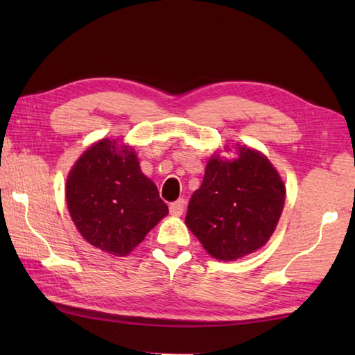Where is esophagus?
<instances>
[{
  "instance_id": "34e87169",
  "label": "esophagus",
  "mask_w": 355,
  "mask_h": 355,
  "mask_svg": "<svg viewBox=\"0 0 355 355\" xmlns=\"http://www.w3.org/2000/svg\"><path fill=\"white\" fill-rule=\"evenodd\" d=\"M169 212H171L172 215H175V216L183 215V212H184V200L180 198V200H177V201L171 202Z\"/></svg>"
}]
</instances>
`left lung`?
Segmentation results:
<instances>
[{"mask_svg": "<svg viewBox=\"0 0 355 355\" xmlns=\"http://www.w3.org/2000/svg\"><path fill=\"white\" fill-rule=\"evenodd\" d=\"M285 202L284 183L258 150L243 146L235 160L214 157L187 206L186 224L209 254L235 261L266 245Z\"/></svg>", "mask_w": 355, "mask_h": 355, "instance_id": "1", "label": "left lung"}]
</instances>
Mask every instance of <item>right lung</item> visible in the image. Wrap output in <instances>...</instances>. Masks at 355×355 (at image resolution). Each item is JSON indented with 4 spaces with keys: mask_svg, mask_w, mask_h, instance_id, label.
<instances>
[{
    "mask_svg": "<svg viewBox=\"0 0 355 355\" xmlns=\"http://www.w3.org/2000/svg\"><path fill=\"white\" fill-rule=\"evenodd\" d=\"M67 206L89 244L119 256L130 253L169 212L134 150L119 149L108 139L88 148L73 166Z\"/></svg>",
    "mask_w": 355,
    "mask_h": 355,
    "instance_id": "add662e5",
    "label": "right lung"
}]
</instances>
